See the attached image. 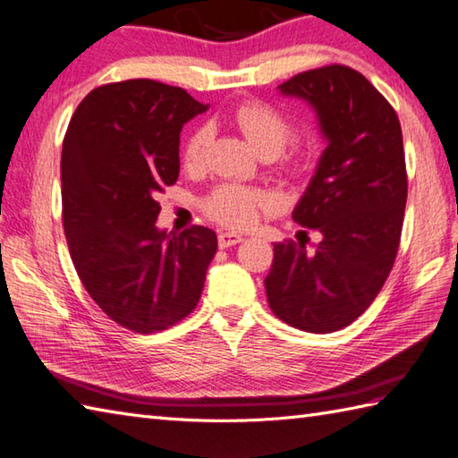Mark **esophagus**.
Returning a JSON list of instances; mask_svg holds the SVG:
<instances>
[{
  "label": "esophagus",
  "mask_w": 458,
  "mask_h": 458,
  "mask_svg": "<svg viewBox=\"0 0 458 458\" xmlns=\"http://www.w3.org/2000/svg\"><path fill=\"white\" fill-rule=\"evenodd\" d=\"M244 240L240 234H236V232H220L218 234V246L220 248H230V246H236L240 244V242Z\"/></svg>",
  "instance_id": "esophagus-1"
}]
</instances>
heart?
Returning <instances> with one entry per match:
<instances>
[{
    "label": "heart",
    "mask_w": 458,
    "mask_h": 458,
    "mask_svg": "<svg viewBox=\"0 0 458 458\" xmlns=\"http://www.w3.org/2000/svg\"><path fill=\"white\" fill-rule=\"evenodd\" d=\"M232 120L259 155L281 153L293 133V128L284 114L259 100L242 102L232 114ZM208 143V128H199L194 131L184 145V165L191 169L200 167ZM271 207H274V199L266 191L238 187V184H222L204 200V210L208 216L230 228H250L251 224H256L259 214Z\"/></svg>",
    "instance_id": "obj_1"
}]
</instances>
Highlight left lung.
<instances>
[{
	"label": "left lung",
	"mask_w": 458,
	"mask_h": 458,
	"mask_svg": "<svg viewBox=\"0 0 458 458\" xmlns=\"http://www.w3.org/2000/svg\"><path fill=\"white\" fill-rule=\"evenodd\" d=\"M277 89L313 106L328 145L293 210L323 240L315 254L300 234L274 244L267 303L284 323L327 335L354 323L394 267L407 202L402 125L366 76L344 64L301 72Z\"/></svg>",
	"instance_id": "left-lung-1"
}]
</instances>
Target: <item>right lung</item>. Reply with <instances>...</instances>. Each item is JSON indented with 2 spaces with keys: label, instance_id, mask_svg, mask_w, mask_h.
<instances>
[{
  "label": "right lung",
  "instance_id": "add662e5",
  "mask_svg": "<svg viewBox=\"0 0 458 458\" xmlns=\"http://www.w3.org/2000/svg\"><path fill=\"white\" fill-rule=\"evenodd\" d=\"M208 106L149 79L94 89L63 141V226L84 289L140 335L197 307L218 240L210 228H157V192L177 182L179 133Z\"/></svg>",
  "mask_w": 458,
  "mask_h": 458
}]
</instances>
